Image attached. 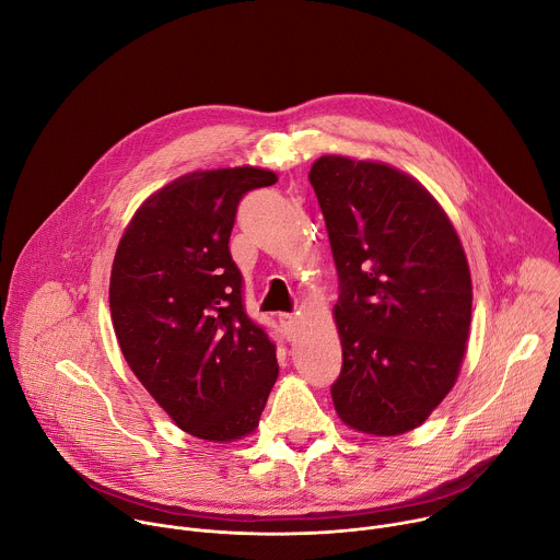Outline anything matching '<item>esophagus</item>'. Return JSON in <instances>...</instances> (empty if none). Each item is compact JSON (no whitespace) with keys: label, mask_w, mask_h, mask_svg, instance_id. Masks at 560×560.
Returning <instances> with one entry per match:
<instances>
[{"label":"esophagus","mask_w":560,"mask_h":560,"mask_svg":"<svg viewBox=\"0 0 560 560\" xmlns=\"http://www.w3.org/2000/svg\"><path fill=\"white\" fill-rule=\"evenodd\" d=\"M277 318H279V326H281V330H283L285 339L292 341V339L296 337V316L290 314V312H279Z\"/></svg>","instance_id":"34e87169"}]
</instances>
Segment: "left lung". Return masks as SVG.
<instances>
[{
  "mask_svg": "<svg viewBox=\"0 0 560 560\" xmlns=\"http://www.w3.org/2000/svg\"><path fill=\"white\" fill-rule=\"evenodd\" d=\"M322 206L339 301V419L394 436L419 428L456 383L471 322L460 238L436 199L381 162L318 156L307 175Z\"/></svg>",
  "mask_w": 560,
  "mask_h": 560,
  "instance_id": "obj_1",
  "label": "left lung"
}]
</instances>
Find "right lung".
<instances>
[{"mask_svg": "<svg viewBox=\"0 0 560 560\" xmlns=\"http://www.w3.org/2000/svg\"><path fill=\"white\" fill-rule=\"evenodd\" d=\"M272 171H199L148 197L110 272V316L135 376L188 434L228 443L259 425L277 346L244 305L228 242L246 192Z\"/></svg>", "mask_w": 560, "mask_h": 560, "instance_id": "add662e5", "label": "right lung"}]
</instances>
